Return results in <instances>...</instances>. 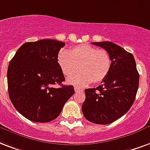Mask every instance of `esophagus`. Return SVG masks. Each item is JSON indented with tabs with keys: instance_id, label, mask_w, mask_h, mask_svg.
Instances as JSON below:
<instances>
[{
	"instance_id": "obj_1",
	"label": "esophagus",
	"mask_w": 150,
	"mask_h": 150,
	"mask_svg": "<svg viewBox=\"0 0 150 150\" xmlns=\"http://www.w3.org/2000/svg\"><path fill=\"white\" fill-rule=\"evenodd\" d=\"M74 89H75V91L76 92H77V91H83V90L81 89V88H79V87H78V86H75V87H74Z\"/></svg>"
}]
</instances>
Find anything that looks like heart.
Here are the masks:
<instances>
[{"mask_svg":"<svg viewBox=\"0 0 150 150\" xmlns=\"http://www.w3.org/2000/svg\"><path fill=\"white\" fill-rule=\"evenodd\" d=\"M57 63L67 77L80 71L68 79V83L85 86L91 83H99L109 75L112 61L109 52L90 44H79L70 51L61 49L57 55Z\"/></svg>","mask_w":150,"mask_h":150,"instance_id":"1","label":"heart"}]
</instances>
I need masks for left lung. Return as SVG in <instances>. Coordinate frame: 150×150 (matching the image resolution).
Instances as JSON below:
<instances>
[{"label": "left lung", "instance_id": "1", "mask_svg": "<svg viewBox=\"0 0 150 150\" xmlns=\"http://www.w3.org/2000/svg\"><path fill=\"white\" fill-rule=\"evenodd\" d=\"M92 44L109 52L112 65L109 75L96 88L85 90L82 110L86 120L106 125L117 120L134 104L139 86V74L134 55L112 42Z\"/></svg>", "mask_w": 150, "mask_h": 150}]
</instances>
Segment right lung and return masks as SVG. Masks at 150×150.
Wrapping results in <instances>:
<instances>
[{
    "instance_id": "add662e5",
    "label": "right lung",
    "mask_w": 150,
    "mask_h": 150,
    "mask_svg": "<svg viewBox=\"0 0 150 150\" xmlns=\"http://www.w3.org/2000/svg\"><path fill=\"white\" fill-rule=\"evenodd\" d=\"M65 44L55 40L27 42L16 51L7 71L9 98L16 110L28 120L48 122L58 117L75 93L64 86L57 55ZM61 86L56 88L54 85Z\"/></svg>"
}]
</instances>
